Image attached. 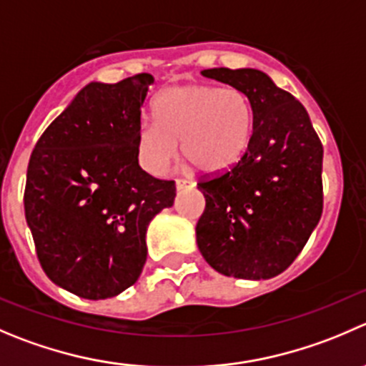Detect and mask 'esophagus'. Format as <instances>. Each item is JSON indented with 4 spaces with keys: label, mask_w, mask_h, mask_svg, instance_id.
<instances>
[{
    "label": "esophagus",
    "mask_w": 366,
    "mask_h": 366,
    "mask_svg": "<svg viewBox=\"0 0 366 366\" xmlns=\"http://www.w3.org/2000/svg\"><path fill=\"white\" fill-rule=\"evenodd\" d=\"M189 180H186V179H177L175 180V187H177V191H182V189H186V187H189Z\"/></svg>",
    "instance_id": "esophagus-1"
}]
</instances>
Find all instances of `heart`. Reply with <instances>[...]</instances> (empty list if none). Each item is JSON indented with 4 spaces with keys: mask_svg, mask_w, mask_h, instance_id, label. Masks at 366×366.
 <instances>
[{
    "mask_svg": "<svg viewBox=\"0 0 366 366\" xmlns=\"http://www.w3.org/2000/svg\"><path fill=\"white\" fill-rule=\"evenodd\" d=\"M154 122L136 132V155L141 168L164 175L182 150L200 172L222 173L247 152L254 111L247 94L236 87L184 84L162 91L154 102Z\"/></svg>",
    "mask_w": 366,
    "mask_h": 366,
    "instance_id": "b5f03b06",
    "label": "heart"
}]
</instances>
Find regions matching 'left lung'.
Returning a JSON list of instances; mask_svg holds the SVG:
<instances>
[{
    "mask_svg": "<svg viewBox=\"0 0 366 366\" xmlns=\"http://www.w3.org/2000/svg\"><path fill=\"white\" fill-rule=\"evenodd\" d=\"M202 74L241 89L254 111L252 137L230 169L198 182L205 211L197 244L227 277L272 279L302 252L324 207V148L304 105L259 69Z\"/></svg>",
    "mask_w": 366,
    "mask_h": 366,
    "instance_id": "1",
    "label": "left lung"
}]
</instances>
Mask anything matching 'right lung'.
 <instances>
[{
  "label": "right lung",
  "instance_id": "right-lung-1",
  "mask_svg": "<svg viewBox=\"0 0 366 366\" xmlns=\"http://www.w3.org/2000/svg\"><path fill=\"white\" fill-rule=\"evenodd\" d=\"M154 76L91 81L31 152L24 216L49 281L81 299L119 295L147 262V229L175 182L139 166L136 132Z\"/></svg>",
  "mask_w": 366,
  "mask_h": 366
}]
</instances>
